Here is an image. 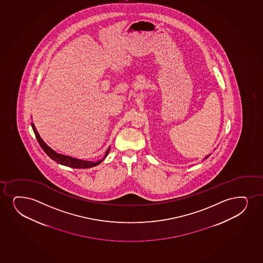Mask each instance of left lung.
<instances>
[{
    "label": "left lung",
    "instance_id": "left-lung-1",
    "mask_svg": "<svg viewBox=\"0 0 263 263\" xmlns=\"http://www.w3.org/2000/svg\"><path fill=\"white\" fill-rule=\"evenodd\" d=\"M208 156H206V157H205V159H208Z\"/></svg>",
    "mask_w": 263,
    "mask_h": 263
}]
</instances>
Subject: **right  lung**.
<instances>
[{
    "instance_id": "1",
    "label": "right lung",
    "mask_w": 263,
    "mask_h": 263,
    "mask_svg": "<svg viewBox=\"0 0 263 263\" xmlns=\"http://www.w3.org/2000/svg\"><path fill=\"white\" fill-rule=\"evenodd\" d=\"M32 127H33V132L35 135L36 139L38 141L41 147L43 148V151L45 152L46 154L49 156L50 159H53L54 161L57 163H59L60 165H66V166H70L72 168H90L93 166L99 165L103 160H104L106 156L108 155V153L110 152V148H108L107 152L105 153L104 159L98 160L97 162H92V161H87V160H82V159H74V158H71L70 156L63 155V154H59V153H55L54 149H52L49 146L47 145L44 141L42 139V137L40 136L39 133L37 132L36 130L35 126L34 124L32 122Z\"/></svg>"
}]
</instances>
